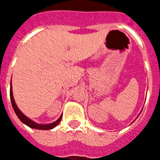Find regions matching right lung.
Segmentation results:
<instances>
[{
  "label": "right lung",
  "instance_id": "obj_1",
  "mask_svg": "<svg viewBox=\"0 0 160 160\" xmlns=\"http://www.w3.org/2000/svg\"><path fill=\"white\" fill-rule=\"evenodd\" d=\"M12 84L10 85V98H11V103H12V108H13V111L15 112V114L17 115V117L19 118V119L23 123H25L26 125H27L28 127L32 128H35V129H42V130H48V129H52L53 128H55L57 125L59 124V122L62 120V116H61L59 118V119H57L56 122H54L52 123H48V124H39L35 122H33L32 119L28 118L26 116L23 114L21 111H19V109L17 106L15 101H14V98H13V95H12Z\"/></svg>",
  "mask_w": 160,
  "mask_h": 160
}]
</instances>
